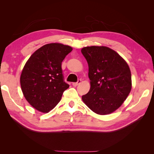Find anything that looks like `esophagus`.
Instances as JSON below:
<instances>
[{
    "instance_id": "1",
    "label": "esophagus",
    "mask_w": 154,
    "mask_h": 154,
    "mask_svg": "<svg viewBox=\"0 0 154 154\" xmlns=\"http://www.w3.org/2000/svg\"><path fill=\"white\" fill-rule=\"evenodd\" d=\"M80 83H81V80H78L77 82L73 83H72V85L74 86V87H76V86L78 85L79 84H80Z\"/></svg>"
}]
</instances>
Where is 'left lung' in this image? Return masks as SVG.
Segmentation results:
<instances>
[{
	"label": "left lung",
	"mask_w": 154,
	"mask_h": 154,
	"mask_svg": "<svg viewBox=\"0 0 154 154\" xmlns=\"http://www.w3.org/2000/svg\"><path fill=\"white\" fill-rule=\"evenodd\" d=\"M88 66L91 88L82 100L94 112L106 115L123 104L132 88L131 72L127 63L115 51L105 46L81 50Z\"/></svg>",
	"instance_id": "obj_1"
}]
</instances>
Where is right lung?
I'll use <instances>...</instances> for the list:
<instances>
[{"instance_id":"add662e5","label":"right lung","mask_w":154,"mask_h":154,"mask_svg":"<svg viewBox=\"0 0 154 154\" xmlns=\"http://www.w3.org/2000/svg\"><path fill=\"white\" fill-rule=\"evenodd\" d=\"M72 48L58 43L44 45L27 60L20 76L25 98L37 110L48 112L69 87L64 82L62 62Z\"/></svg>"}]
</instances>
